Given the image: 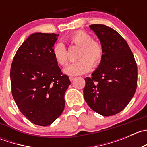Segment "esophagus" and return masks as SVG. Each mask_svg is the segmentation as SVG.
I'll return each instance as SVG.
<instances>
[{
	"label": "esophagus",
	"instance_id": "esophagus-1",
	"mask_svg": "<svg viewBox=\"0 0 147 147\" xmlns=\"http://www.w3.org/2000/svg\"><path fill=\"white\" fill-rule=\"evenodd\" d=\"M69 80H70L71 82H72V81L75 80V78H74V77H69Z\"/></svg>",
	"mask_w": 147,
	"mask_h": 147
}]
</instances>
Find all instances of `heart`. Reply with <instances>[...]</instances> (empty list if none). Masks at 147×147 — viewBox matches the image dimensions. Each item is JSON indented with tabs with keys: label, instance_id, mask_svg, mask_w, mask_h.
<instances>
[{
	"label": "heart",
	"instance_id": "heart-1",
	"mask_svg": "<svg viewBox=\"0 0 147 147\" xmlns=\"http://www.w3.org/2000/svg\"><path fill=\"white\" fill-rule=\"evenodd\" d=\"M69 41L72 44L81 47L78 58L79 60L69 63L63 71L66 75L71 76L87 73L92 67H95L101 62L103 57V47L101 44L92 38L87 32L82 30L77 31L69 36ZM53 53L56 61L61 65L67 62V53L65 44L58 42L54 45Z\"/></svg>",
	"mask_w": 147,
	"mask_h": 147
}]
</instances>
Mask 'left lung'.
Masks as SVG:
<instances>
[{
  "mask_svg": "<svg viewBox=\"0 0 147 147\" xmlns=\"http://www.w3.org/2000/svg\"><path fill=\"white\" fill-rule=\"evenodd\" d=\"M103 47V57L91 78L84 79V98L93 111L112 116L122 111L132 99L137 85V66L125 40L112 28L90 26Z\"/></svg>",
  "mask_w": 147,
  "mask_h": 147,
  "instance_id": "8db88e82",
  "label": "left lung"
}]
</instances>
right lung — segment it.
Wrapping results in <instances>:
<instances>
[{
  "instance_id": "add662e5",
  "label": "right lung",
  "mask_w": 147,
  "mask_h": 147,
  "mask_svg": "<svg viewBox=\"0 0 147 147\" xmlns=\"http://www.w3.org/2000/svg\"><path fill=\"white\" fill-rule=\"evenodd\" d=\"M58 36L30 35L17 50L10 68L13 99L21 113L36 125L51 124L65 108V93L70 81L53 55Z\"/></svg>"
}]
</instances>
